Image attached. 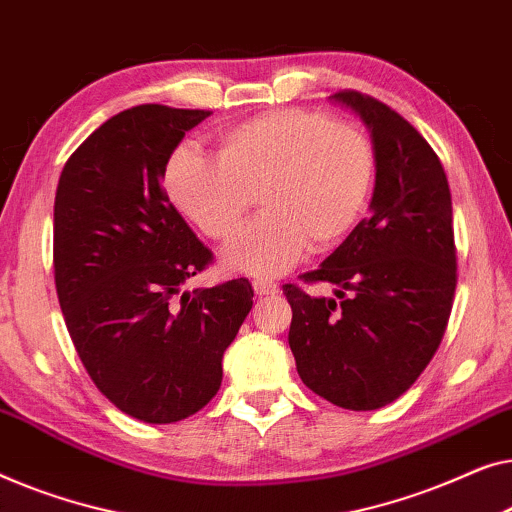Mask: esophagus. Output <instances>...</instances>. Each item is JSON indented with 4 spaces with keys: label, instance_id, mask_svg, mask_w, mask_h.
<instances>
[{
    "label": "esophagus",
    "instance_id": "34e87169",
    "mask_svg": "<svg viewBox=\"0 0 512 512\" xmlns=\"http://www.w3.org/2000/svg\"><path fill=\"white\" fill-rule=\"evenodd\" d=\"M253 290H255L257 297H269V294H276L278 292V285L273 283V280L257 278V280H253Z\"/></svg>",
    "mask_w": 512,
    "mask_h": 512
}]
</instances>
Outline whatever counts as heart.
Listing matches in <instances>:
<instances>
[{"label": "heart", "mask_w": 512, "mask_h": 512, "mask_svg": "<svg viewBox=\"0 0 512 512\" xmlns=\"http://www.w3.org/2000/svg\"><path fill=\"white\" fill-rule=\"evenodd\" d=\"M376 146L355 122L313 109H269L218 134L215 160L181 143L162 169L167 197L201 234L227 241L253 206L262 215L229 243L222 262L278 276L311 250L341 243L369 206Z\"/></svg>", "instance_id": "heart-1"}]
</instances>
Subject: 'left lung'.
<instances>
[{
    "label": "left lung",
    "mask_w": 512,
    "mask_h": 512,
    "mask_svg": "<svg viewBox=\"0 0 512 512\" xmlns=\"http://www.w3.org/2000/svg\"><path fill=\"white\" fill-rule=\"evenodd\" d=\"M334 99L371 129V215L301 276L334 285V297L283 285L292 306L287 341L308 390L334 406L376 410L420 378L448 327L457 287L452 199L441 160L408 120L357 90Z\"/></svg>",
    "instance_id": "left-lung-1"
}]
</instances>
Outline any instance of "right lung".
I'll use <instances>...</instances> for the list:
<instances>
[{"mask_svg":"<svg viewBox=\"0 0 512 512\" xmlns=\"http://www.w3.org/2000/svg\"><path fill=\"white\" fill-rule=\"evenodd\" d=\"M211 111L141 104L95 129L55 192L53 269L69 336L97 390L150 424L220 390L222 355L253 308L246 278L183 292L213 262L162 187L187 129Z\"/></svg>","mask_w":512,"mask_h":512,"instance_id":"obj_1","label":"right lung"}]
</instances>
